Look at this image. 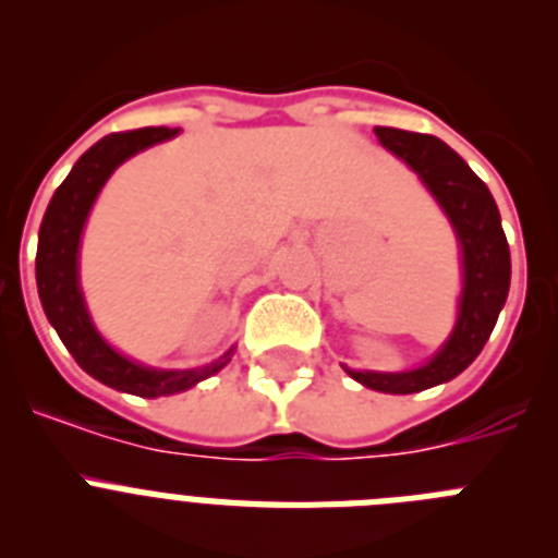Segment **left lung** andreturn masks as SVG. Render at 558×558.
I'll use <instances>...</instances> for the list:
<instances>
[{"instance_id":"8db88e82","label":"left lung","mask_w":558,"mask_h":558,"mask_svg":"<svg viewBox=\"0 0 558 558\" xmlns=\"http://www.w3.org/2000/svg\"><path fill=\"white\" fill-rule=\"evenodd\" d=\"M379 145L405 161L447 215L461 251V295L450 338L427 363L405 372H354L360 386L383 393H416L450 383L486 347L511 284V254L489 186L436 136L374 128Z\"/></svg>"}]
</instances>
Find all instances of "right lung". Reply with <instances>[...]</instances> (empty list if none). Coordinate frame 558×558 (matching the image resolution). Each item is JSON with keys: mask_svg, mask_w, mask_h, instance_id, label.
<instances>
[{"mask_svg": "<svg viewBox=\"0 0 558 558\" xmlns=\"http://www.w3.org/2000/svg\"><path fill=\"white\" fill-rule=\"evenodd\" d=\"M179 128H140V131L111 133L102 136L97 145L88 147L75 161L72 172L56 190L44 211L38 229L36 254V282L38 299L47 313L49 324L56 327L58 338L77 366L102 386L113 391L136 393V397H170L186 388L198 386L201 379L218 374L234 357L236 347H229L218 360L198 368H153L145 363L125 357L108 343L88 315L86 299L81 290V236L86 229L88 211L95 206L97 195L111 179V172L136 153L159 142L172 140Z\"/></svg>", "mask_w": 558, "mask_h": 558, "instance_id": "obj_1", "label": "right lung"}]
</instances>
